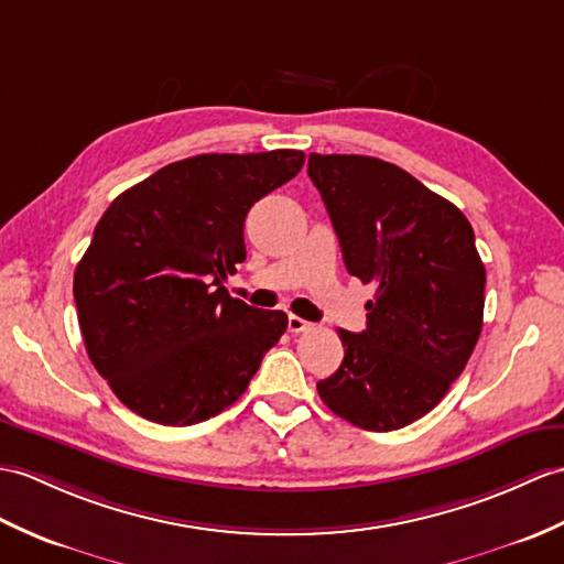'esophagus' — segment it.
<instances>
[{"label":"esophagus","instance_id":"obj_1","mask_svg":"<svg viewBox=\"0 0 564 564\" xmlns=\"http://www.w3.org/2000/svg\"><path fill=\"white\" fill-rule=\"evenodd\" d=\"M310 326H312V324L305 322L303 317H297V314H291V317H288V332L300 334V332H307Z\"/></svg>","mask_w":564,"mask_h":564}]
</instances>
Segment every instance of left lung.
I'll return each mask as SVG.
<instances>
[{
    "label": "left lung",
    "instance_id": "left-lung-1",
    "mask_svg": "<svg viewBox=\"0 0 564 564\" xmlns=\"http://www.w3.org/2000/svg\"><path fill=\"white\" fill-rule=\"evenodd\" d=\"M350 276L375 285L368 326L338 329V370L317 382L350 425L389 432L423 417L466 368L482 329L486 267L452 202L370 155L310 153Z\"/></svg>",
    "mask_w": 564,
    "mask_h": 564
}]
</instances>
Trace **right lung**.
<instances>
[{"instance_id":"1","label":"right lung","mask_w":564,"mask_h":564,"mask_svg":"<svg viewBox=\"0 0 564 564\" xmlns=\"http://www.w3.org/2000/svg\"><path fill=\"white\" fill-rule=\"evenodd\" d=\"M303 151L202 153L129 187L74 273L90 362L129 411L194 425L238 401L283 336L281 310L230 297L247 212L293 180Z\"/></svg>"}]
</instances>
